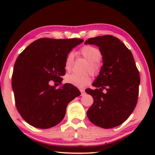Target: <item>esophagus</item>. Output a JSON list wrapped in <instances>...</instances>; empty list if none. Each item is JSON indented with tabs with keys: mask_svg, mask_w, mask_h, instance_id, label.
Here are the masks:
<instances>
[{
	"mask_svg": "<svg viewBox=\"0 0 155 155\" xmlns=\"http://www.w3.org/2000/svg\"><path fill=\"white\" fill-rule=\"evenodd\" d=\"M80 92H81V96L85 95V91L83 90V89H81V90H80Z\"/></svg>",
	"mask_w": 155,
	"mask_h": 155,
	"instance_id": "obj_1",
	"label": "esophagus"
}]
</instances>
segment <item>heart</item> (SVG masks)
I'll return each instance as SVG.
<instances>
[{
  "instance_id": "obj_1",
  "label": "heart",
  "mask_w": 155,
  "mask_h": 155,
  "mask_svg": "<svg viewBox=\"0 0 155 155\" xmlns=\"http://www.w3.org/2000/svg\"><path fill=\"white\" fill-rule=\"evenodd\" d=\"M80 53L89 62L87 70L90 71L92 75H97L101 71V65L100 60L102 58L101 51L97 48L92 46H84L80 49ZM74 54L71 51L67 54L65 60V69L66 71H71L72 70L73 65H74ZM65 81L67 83L71 84L77 87H84L87 86L91 81V77L88 73H85L83 74H68L65 78Z\"/></svg>"
}]
</instances>
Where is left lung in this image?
I'll list each match as a JSON object with an SVG mask.
<instances>
[{
  "label": "left lung",
  "mask_w": 155,
  "mask_h": 155,
  "mask_svg": "<svg viewBox=\"0 0 155 155\" xmlns=\"http://www.w3.org/2000/svg\"><path fill=\"white\" fill-rule=\"evenodd\" d=\"M85 44L99 47L104 65L92 86L85 92L94 103L87 112L89 120L103 128H112L127 120L136 108L140 76L134 58L124 44L113 35L89 38ZM105 92H103V90Z\"/></svg>",
  "instance_id": "left-lung-1"
}]
</instances>
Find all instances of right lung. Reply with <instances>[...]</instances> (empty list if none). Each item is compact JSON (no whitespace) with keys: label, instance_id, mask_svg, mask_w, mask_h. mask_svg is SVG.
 <instances>
[{"label":"right lung","instance_id":"right-lung-1","mask_svg":"<svg viewBox=\"0 0 155 155\" xmlns=\"http://www.w3.org/2000/svg\"><path fill=\"white\" fill-rule=\"evenodd\" d=\"M83 39H38L28 46L16 60L12 86L16 107L25 122L35 127L50 128L63 120L68 104L81 95L79 89L65 84L56 89L65 74L67 54Z\"/></svg>","mask_w":155,"mask_h":155}]
</instances>
